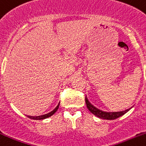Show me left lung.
<instances>
[{"label": "left lung", "mask_w": 146, "mask_h": 146, "mask_svg": "<svg viewBox=\"0 0 146 146\" xmlns=\"http://www.w3.org/2000/svg\"><path fill=\"white\" fill-rule=\"evenodd\" d=\"M85 103H86L88 109L93 114H94L97 117L104 119H110V120H111V119H117L118 117H121L122 115H124L128 111V110H125V111H119V112H105V111H101L100 109L94 107V105H92L90 102H89V100H88L87 97H85Z\"/></svg>", "instance_id": "8db88e82"}]
</instances>
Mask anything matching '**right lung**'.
Listing matches in <instances>:
<instances>
[{
  "label": "right lung",
  "instance_id": "1",
  "mask_svg": "<svg viewBox=\"0 0 146 146\" xmlns=\"http://www.w3.org/2000/svg\"><path fill=\"white\" fill-rule=\"evenodd\" d=\"M58 105L56 108L54 109V110H53V111H51V112H50V113H46V114L41 115V116H38V117H33V118L34 119H39V120H40V119H46V118H47V117H51L52 115L54 114L56 112V111L58 110Z\"/></svg>",
  "mask_w": 146,
  "mask_h": 146
}]
</instances>
